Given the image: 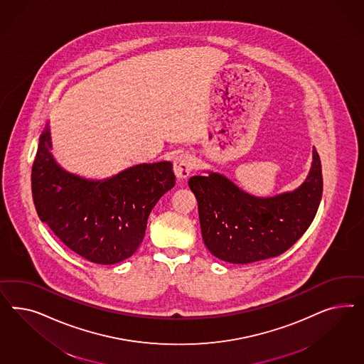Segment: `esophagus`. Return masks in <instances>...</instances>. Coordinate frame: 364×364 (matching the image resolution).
Wrapping results in <instances>:
<instances>
[{
    "instance_id": "1",
    "label": "esophagus",
    "mask_w": 364,
    "mask_h": 364,
    "mask_svg": "<svg viewBox=\"0 0 364 364\" xmlns=\"http://www.w3.org/2000/svg\"><path fill=\"white\" fill-rule=\"evenodd\" d=\"M193 157L189 154H181L177 156L173 161V171L178 180H184L189 176V173L193 169Z\"/></svg>"
}]
</instances>
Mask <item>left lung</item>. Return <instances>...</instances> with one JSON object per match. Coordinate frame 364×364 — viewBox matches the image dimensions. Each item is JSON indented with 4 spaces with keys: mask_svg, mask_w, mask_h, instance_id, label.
Returning <instances> with one entry per match:
<instances>
[{
    "mask_svg": "<svg viewBox=\"0 0 364 364\" xmlns=\"http://www.w3.org/2000/svg\"><path fill=\"white\" fill-rule=\"evenodd\" d=\"M306 181L274 198H256L227 177L210 172L188 181L198 200L204 244L210 254L233 264H248L286 252L309 230L323 193L316 149Z\"/></svg>",
    "mask_w": 364,
    "mask_h": 364,
    "instance_id": "left-lung-1",
    "label": "left lung"
}]
</instances>
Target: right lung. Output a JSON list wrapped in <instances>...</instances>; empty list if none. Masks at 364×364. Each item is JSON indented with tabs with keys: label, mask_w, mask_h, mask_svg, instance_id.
Here are the masks:
<instances>
[{
	"label": "right lung",
	"mask_w": 364,
	"mask_h": 364,
	"mask_svg": "<svg viewBox=\"0 0 364 364\" xmlns=\"http://www.w3.org/2000/svg\"><path fill=\"white\" fill-rule=\"evenodd\" d=\"M50 149L46 124L32 166L38 218L92 263L114 264L132 256L143 242L151 210L175 186L172 163L139 164L105 180H88L64 171Z\"/></svg>",
	"instance_id": "obj_1"
}]
</instances>
